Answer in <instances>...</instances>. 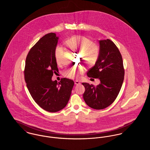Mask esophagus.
Instances as JSON below:
<instances>
[{"label":"esophagus","instance_id":"1","mask_svg":"<svg viewBox=\"0 0 150 150\" xmlns=\"http://www.w3.org/2000/svg\"><path fill=\"white\" fill-rule=\"evenodd\" d=\"M74 84H75L76 85H79V84H80V83L79 81L76 80V81H74Z\"/></svg>","mask_w":150,"mask_h":150}]
</instances>
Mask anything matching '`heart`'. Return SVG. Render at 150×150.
I'll return each mask as SVG.
<instances>
[{
  "label": "heart",
  "instance_id": "heart-1",
  "mask_svg": "<svg viewBox=\"0 0 150 150\" xmlns=\"http://www.w3.org/2000/svg\"><path fill=\"white\" fill-rule=\"evenodd\" d=\"M65 45L70 49L81 50V55L86 58L90 64H93L96 61L99 52V47L96 43L92 42L89 39L82 36H74L68 39ZM55 60L58 65L62 66L65 64L64 51L61 47H58L55 53ZM84 66L78 67L71 66L66 69L63 72V75L67 78H74L77 74H82L84 72Z\"/></svg>",
  "mask_w": 150,
  "mask_h": 150
}]
</instances>
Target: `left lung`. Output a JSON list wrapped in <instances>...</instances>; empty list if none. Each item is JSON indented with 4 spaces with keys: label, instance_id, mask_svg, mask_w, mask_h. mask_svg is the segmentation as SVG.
<instances>
[{
    "label": "left lung",
    "instance_id": "left-lung-1",
    "mask_svg": "<svg viewBox=\"0 0 150 150\" xmlns=\"http://www.w3.org/2000/svg\"><path fill=\"white\" fill-rule=\"evenodd\" d=\"M99 44L98 60L86 74L89 77L99 79L100 83H82L86 89L83 98L86 104L96 110L105 108L114 102L125 74L122 55L116 45L110 39L100 40Z\"/></svg>",
    "mask_w": 150,
    "mask_h": 150
}]
</instances>
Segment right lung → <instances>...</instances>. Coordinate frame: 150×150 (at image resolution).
Returning a JSON list of instances; mask_svg holds the SVG:
<instances>
[{
    "label": "right lung",
    "mask_w": 150,
    "mask_h": 150,
    "mask_svg": "<svg viewBox=\"0 0 150 150\" xmlns=\"http://www.w3.org/2000/svg\"><path fill=\"white\" fill-rule=\"evenodd\" d=\"M58 37L50 33L42 37L29 51L25 61L24 77L35 102L51 112L63 109L67 104L74 86L71 80L63 78L52 81L58 72L55 53Z\"/></svg>",
    "instance_id": "right-lung-1"
}]
</instances>
